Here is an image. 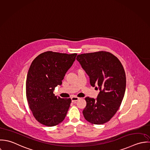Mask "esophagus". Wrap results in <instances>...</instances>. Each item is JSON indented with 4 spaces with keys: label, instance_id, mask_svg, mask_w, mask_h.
<instances>
[{
    "label": "esophagus",
    "instance_id": "esophagus-1",
    "mask_svg": "<svg viewBox=\"0 0 150 150\" xmlns=\"http://www.w3.org/2000/svg\"><path fill=\"white\" fill-rule=\"evenodd\" d=\"M79 99V97H72L71 98V101L72 103H75L76 101H77Z\"/></svg>",
    "mask_w": 150,
    "mask_h": 150
}]
</instances>
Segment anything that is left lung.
Instances as JSON below:
<instances>
[{
	"instance_id": "1",
	"label": "left lung",
	"mask_w": 150,
	"mask_h": 150,
	"mask_svg": "<svg viewBox=\"0 0 150 150\" xmlns=\"http://www.w3.org/2000/svg\"><path fill=\"white\" fill-rule=\"evenodd\" d=\"M76 60L89 76L91 86L96 85L100 90L96 99L85 98L83 116L91 123H105L115 114L123 98L126 85L124 68L117 57L103 51L79 54Z\"/></svg>"
}]
</instances>
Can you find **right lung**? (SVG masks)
I'll return each mask as SVG.
<instances>
[{
    "label": "right lung",
    "mask_w": 150,
    "mask_h": 150,
    "mask_svg": "<svg viewBox=\"0 0 150 150\" xmlns=\"http://www.w3.org/2000/svg\"><path fill=\"white\" fill-rule=\"evenodd\" d=\"M77 54L46 52L30 64L26 81V96L32 114L39 122L54 126L65 119L71 99L56 96L53 91L71 67Z\"/></svg>",
    "instance_id": "obj_1"
}]
</instances>
